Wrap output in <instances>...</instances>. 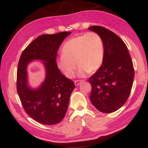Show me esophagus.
<instances>
[{"mask_svg":"<svg viewBox=\"0 0 148 148\" xmlns=\"http://www.w3.org/2000/svg\"><path fill=\"white\" fill-rule=\"evenodd\" d=\"M82 82H83V80H75L74 84L76 86H78Z\"/></svg>","mask_w":148,"mask_h":148,"instance_id":"1","label":"esophagus"}]
</instances>
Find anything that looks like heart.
I'll use <instances>...</instances> for the list:
<instances>
[{"label":"heart","instance_id":"1","mask_svg":"<svg viewBox=\"0 0 148 148\" xmlns=\"http://www.w3.org/2000/svg\"><path fill=\"white\" fill-rule=\"evenodd\" d=\"M61 52L56 63L69 78L74 76L76 62L79 66L77 76L84 77L90 72L97 71L104 60L103 41L100 35L93 32L69 39L63 44Z\"/></svg>","mask_w":148,"mask_h":148}]
</instances>
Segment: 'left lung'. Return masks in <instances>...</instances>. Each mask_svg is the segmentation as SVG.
<instances>
[{"label":"left lung","instance_id":"obj_1","mask_svg":"<svg viewBox=\"0 0 148 148\" xmlns=\"http://www.w3.org/2000/svg\"><path fill=\"white\" fill-rule=\"evenodd\" d=\"M101 37L104 60L101 66L88 78L90 100L98 111L111 113L120 109L130 95L134 79L133 61L122 39L100 26L88 28Z\"/></svg>","mask_w":148,"mask_h":148}]
</instances>
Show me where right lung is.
<instances>
[{
	"label": "right lung",
	"mask_w": 148,
	"mask_h": 148,
	"mask_svg": "<svg viewBox=\"0 0 148 148\" xmlns=\"http://www.w3.org/2000/svg\"><path fill=\"white\" fill-rule=\"evenodd\" d=\"M71 34L63 32L41 35L23 51L18 64L17 89L23 108L32 119L44 125H54L65 117L70 96L74 89L73 81L61 74L56 63L60 45ZM34 60H40L46 72L38 88L28 85L27 69Z\"/></svg>",
	"instance_id": "1"
}]
</instances>
